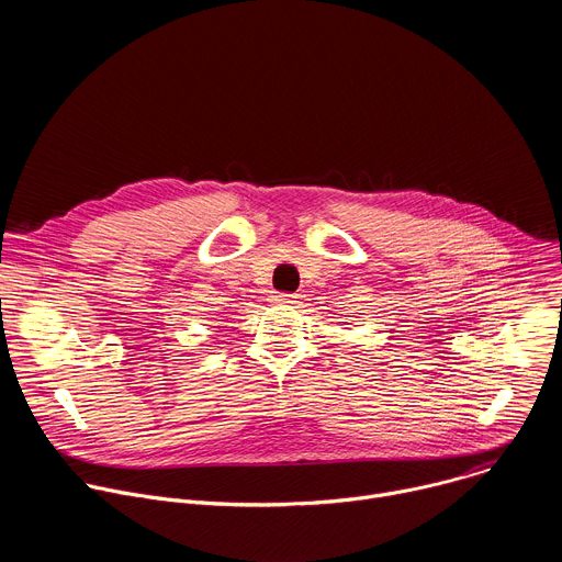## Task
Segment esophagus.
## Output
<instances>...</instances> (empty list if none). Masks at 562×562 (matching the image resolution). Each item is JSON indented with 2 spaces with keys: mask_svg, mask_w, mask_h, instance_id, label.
Instances as JSON below:
<instances>
[{
  "mask_svg": "<svg viewBox=\"0 0 562 562\" xmlns=\"http://www.w3.org/2000/svg\"><path fill=\"white\" fill-rule=\"evenodd\" d=\"M295 297H297V295H293V293H271V295H269V302L280 304V306H286V304H295Z\"/></svg>",
  "mask_w": 562,
  "mask_h": 562,
  "instance_id": "esophagus-1",
  "label": "esophagus"
}]
</instances>
